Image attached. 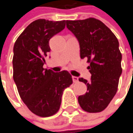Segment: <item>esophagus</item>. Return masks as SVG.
<instances>
[{
    "label": "esophagus",
    "mask_w": 133,
    "mask_h": 133,
    "mask_svg": "<svg viewBox=\"0 0 133 133\" xmlns=\"http://www.w3.org/2000/svg\"><path fill=\"white\" fill-rule=\"evenodd\" d=\"M72 80H73V82L74 83H77L78 82V77H72Z\"/></svg>",
    "instance_id": "1"
}]
</instances>
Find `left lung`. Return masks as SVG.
<instances>
[{
  "label": "left lung",
  "instance_id": "1",
  "mask_svg": "<svg viewBox=\"0 0 133 133\" xmlns=\"http://www.w3.org/2000/svg\"><path fill=\"white\" fill-rule=\"evenodd\" d=\"M66 25L77 38L81 58L90 64L87 68L92 74L90 82L79 78L87 87V92L78 97L79 105L87 112H101L115 96L122 73L118 40L102 22L95 18L67 20Z\"/></svg>",
  "mask_w": 133,
  "mask_h": 133
}]
</instances>
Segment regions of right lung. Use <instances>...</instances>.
I'll return each mask as SVG.
<instances>
[{
    "label": "right lung",
    "mask_w": 133,
    "mask_h": 133,
    "mask_svg": "<svg viewBox=\"0 0 133 133\" xmlns=\"http://www.w3.org/2000/svg\"><path fill=\"white\" fill-rule=\"evenodd\" d=\"M65 20L37 19L28 25L13 47V80L28 108L42 117L58 112L65 89L72 83L67 71L55 73L43 68L50 51L49 41L65 27Z\"/></svg>",
    "instance_id": "add662e5"
}]
</instances>
